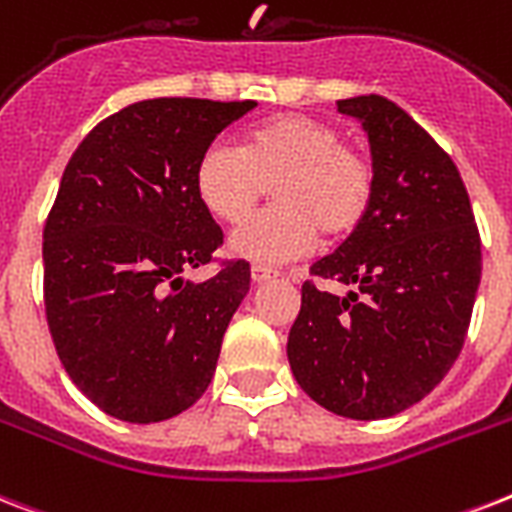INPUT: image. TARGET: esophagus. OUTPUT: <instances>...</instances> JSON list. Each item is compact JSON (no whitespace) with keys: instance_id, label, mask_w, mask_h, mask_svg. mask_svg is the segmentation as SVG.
Returning <instances> with one entry per match:
<instances>
[{"instance_id":"obj_1","label":"esophagus","mask_w":512,"mask_h":512,"mask_svg":"<svg viewBox=\"0 0 512 512\" xmlns=\"http://www.w3.org/2000/svg\"><path fill=\"white\" fill-rule=\"evenodd\" d=\"M278 278L276 268H268V265H252V281L255 284H265V281H273Z\"/></svg>"}]
</instances>
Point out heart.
Wrapping results in <instances>:
<instances>
[{"instance_id": "b5f03b06", "label": "heart", "mask_w": 512, "mask_h": 512, "mask_svg": "<svg viewBox=\"0 0 512 512\" xmlns=\"http://www.w3.org/2000/svg\"><path fill=\"white\" fill-rule=\"evenodd\" d=\"M273 186L276 205L236 228L228 247L260 265L289 263L321 242L355 234L373 199V170L334 126L310 115H278L244 136L242 147L210 141L194 168L207 213L239 223Z\"/></svg>"}]
</instances>
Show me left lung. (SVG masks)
Here are the masks:
<instances>
[{
    "instance_id": "8db88e82",
    "label": "left lung",
    "mask_w": 512,
    "mask_h": 512,
    "mask_svg": "<svg viewBox=\"0 0 512 512\" xmlns=\"http://www.w3.org/2000/svg\"><path fill=\"white\" fill-rule=\"evenodd\" d=\"M336 107L371 141L373 199L355 234L310 268L352 292L305 281L286 355L318 405L376 421L421 402L458 360L481 239L455 162L402 107L378 94Z\"/></svg>"
}]
</instances>
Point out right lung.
<instances>
[{
    "label": "right lung",
    "mask_w": 512,
    "mask_h": 512,
    "mask_svg": "<svg viewBox=\"0 0 512 512\" xmlns=\"http://www.w3.org/2000/svg\"><path fill=\"white\" fill-rule=\"evenodd\" d=\"M257 102L160 97L91 128L44 226V305L54 350L99 410L128 423L184 413L205 394L249 292V263L202 284L223 231L199 202L202 149Z\"/></svg>",
    "instance_id": "obj_1"
}]
</instances>
